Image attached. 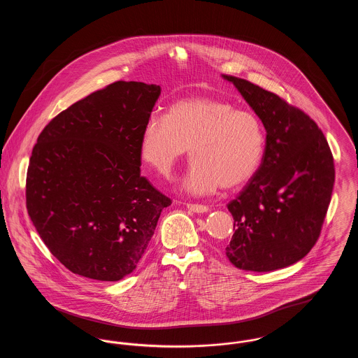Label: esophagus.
<instances>
[{
    "label": "esophagus",
    "mask_w": 358,
    "mask_h": 358,
    "mask_svg": "<svg viewBox=\"0 0 358 358\" xmlns=\"http://www.w3.org/2000/svg\"><path fill=\"white\" fill-rule=\"evenodd\" d=\"M187 206L189 210L196 212V213H204V212H208V206H206V205L187 204Z\"/></svg>",
    "instance_id": "1"
}]
</instances>
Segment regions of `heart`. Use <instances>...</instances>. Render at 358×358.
I'll use <instances>...</instances> for the list:
<instances>
[{
  "label": "heart",
  "mask_w": 358,
  "mask_h": 358,
  "mask_svg": "<svg viewBox=\"0 0 358 358\" xmlns=\"http://www.w3.org/2000/svg\"><path fill=\"white\" fill-rule=\"evenodd\" d=\"M189 148L193 162L181 185L203 196L220 185L231 189L248 181L262 164L266 136L252 111L213 98L178 101L165 117L153 115L146 122L141 154L158 173L171 174Z\"/></svg>",
  "instance_id": "1"
}]
</instances>
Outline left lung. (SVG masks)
<instances>
[{"mask_svg":"<svg viewBox=\"0 0 358 358\" xmlns=\"http://www.w3.org/2000/svg\"><path fill=\"white\" fill-rule=\"evenodd\" d=\"M222 76L267 131L259 169L228 204L235 234L225 255L245 271L283 268L305 257L321 235L336 177L333 154L301 108L245 79Z\"/></svg>","mask_w":358,"mask_h":358,"instance_id":"obj_1","label":"left lung"}]
</instances>
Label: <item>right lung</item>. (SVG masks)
Returning <instances> with one entry per match:
<instances>
[{
	"label": "right lung",
	"mask_w": 358,
	"mask_h": 358,
	"mask_svg": "<svg viewBox=\"0 0 358 358\" xmlns=\"http://www.w3.org/2000/svg\"><path fill=\"white\" fill-rule=\"evenodd\" d=\"M159 85L123 82L44 127L27 173L36 231L71 273L115 282L136 270L171 200L141 176V139Z\"/></svg>",
	"instance_id": "1"
}]
</instances>
